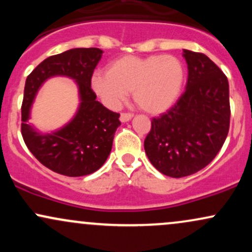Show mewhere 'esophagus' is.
<instances>
[{
  "instance_id": "1",
  "label": "esophagus",
  "mask_w": 252,
  "mask_h": 252,
  "mask_svg": "<svg viewBox=\"0 0 252 252\" xmlns=\"http://www.w3.org/2000/svg\"><path fill=\"white\" fill-rule=\"evenodd\" d=\"M131 118H132L131 114H121V116H120V120H121V122H122V123L129 122Z\"/></svg>"
}]
</instances>
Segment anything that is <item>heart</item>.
I'll return each instance as SVG.
<instances>
[{
	"instance_id": "1",
	"label": "heart",
	"mask_w": 252,
	"mask_h": 252,
	"mask_svg": "<svg viewBox=\"0 0 252 252\" xmlns=\"http://www.w3.org/2000/svg\"><path fill=\"white\" fill-rule=\"evenodd\" d=\"M185 77L184 63L178 57L126 56L110 63L108 72H96L91 86L110 109L121 108L132 91L141 109L149 114H161L180 97Z\"/></svg>"
}]
</instances>
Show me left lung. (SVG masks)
Listing matches in <instances>:
<instances>
[{
    "label": "left lung",
    "mask_w": 252,
    "mask_h": 252,
    "mask_svg": "<svg viewBox=\"0 0 252 252\" xmlns=\"http://www.w3.org/2000/svg\"><path fill=\"white\" fill-rule=\"evenodd\" d=\"M186 91L172 109L153 118L144 150L153 166L170 178L206 167L224 144L230 126L228 82L209 57L184 50Z\"/></svg>",
    "instance_id": "8db88e82"
}]
</instances>
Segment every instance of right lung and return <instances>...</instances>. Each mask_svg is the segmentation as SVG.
Segmentation results:
<instances>
[{
	"instance_id": "right-lung-1",
	"label": "right lung",
	"mask_w": 252,
	"mask_h": 252,
	"mask_svg": "<svg viewBox=\"0 0 252 252\" xmlns=\"http://www.w3.org/2000/svg\"><path fill=\"white\" fill-rule=\"evenodd\" d=\"M102 54L99 48H72L43 60L26 79L21 109L25 143L43 166L62 175L84 176L99 169L110 155L115 132L121 126L120 115L96 100L91 89L92 73ZM53 76L70 77L76 83L80 104L67 124L43 133L28 121L37 92Z\"/></svg>"
}]
</instances>
